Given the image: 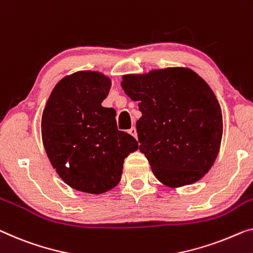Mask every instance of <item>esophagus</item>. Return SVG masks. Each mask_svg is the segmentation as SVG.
Instances as JSON below:
<instances>
[{"label":"esophagus","instance_id":"1","mask_svg":"<svg viewBox=\"0 0 253 253\" xmlns=\"http://www.w3.org/2000/svg\"><path fill=\"white\" fill-rule=\"evenodd\" d=\"M128 134H130L131 136H134L135 138L137 137V131H136V128L135 127H131L130 129H128Z\"/></svg>","mask_w":253,"mask_h":253}]
</instances>
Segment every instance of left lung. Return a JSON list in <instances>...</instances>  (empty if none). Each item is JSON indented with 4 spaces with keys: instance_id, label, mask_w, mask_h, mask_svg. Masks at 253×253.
Here are the masks:
<instances>
[{
    "instance_id": "8db88e82",
    "label": "left lung",
    "mask_w": 253,
    "mask_h": 253,
    "mask_svg": "<svg viewBox=\"0 0 253 253\" xmlns=\"http://www.w3.org/2000/svg\"><path fill=\"white\" fill-rule=\"evenodd\" d=\"M122 87L138 101L139 151L165 186L191 185L216 160L223 115L213 90L186 67H168L123 76Z\"/></svg>"
}]
</instances>
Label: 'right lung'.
<instances>
[{
    "mask_svg": "<svg viewBox=\"0 0 253 253\" xmlns=\"http://www.w3.org/2000/svg\"><path fill=\"white\" fill-rule=\"evenodd\" d=\"M111 78L81 70L63 77L43 110L42 141L52 167L68 186L102 194L118 185L124 160L138 149L131 135L117 128L116 110L102 107Z\"/></svg>",
    "mask_w": 253,
    "mask_h": 253,
    "instance_id": "right-lung-1",
    "label": "right lung"
}]
</instances>
